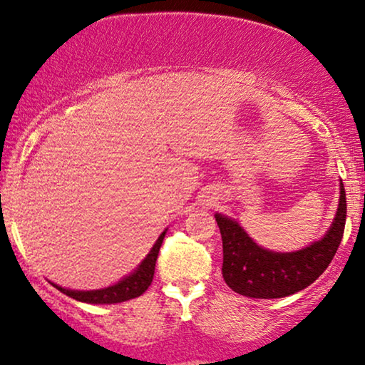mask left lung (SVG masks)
Instances as JSON below:
<instances>
[{
    "label": "left lung",
    "instance_id": "left-lung-1",
    "mask_svg": "<svg viewBox=\"0 0 365 365\" xmlns=\"http://www.w3.org/2000/svg\"><path fill=\"white\" fill-rule=\"evenodd\" d=\"M346 191L341 182L339 207L324 239L303 250L274 253L258 247L237 222L215 214L220 229L222 274L235 293L248 298H284L314 283L334 258L346 227Z\"/></svg>",
    "mask_w": 365,
    "mask_h": 365
}]
</instances>
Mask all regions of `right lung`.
I'll list each match as a JSON object with an SVG mask.
<instances>
[{
	"instance_id": "1",
	"label": "right lung",
	"mask_w": 365,
	"mask_h": 365,
	"mask_svg": "<svg viewBox=\"0 0 365 365\" xmlns=\"http://www.w3.org/2000/svg\"><path fill=\"white\" fill-rule=\"evenodd\" d=\"M166 232H163L160 239L156 240V244L153 245L151 252L148 253V257L141 262V265L136 268V270L121 279L120 283L113 284V287L103 288V289H95V292H76V289H66L54 284V287L62 292L67 297H71L77 301H82V303H91V304H112V303H121V301H128L131 298L141 297L148 287H150L153 282V277H155V267H156V258L158 253H160V248L163 244V239H165Z\"/></svg>"
}]
</instances>
